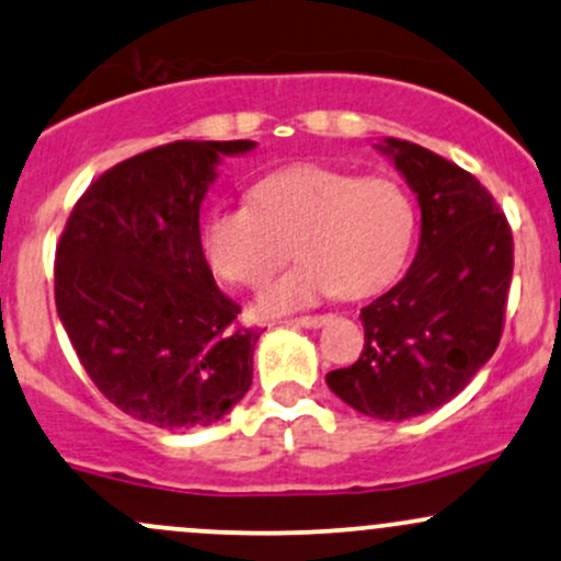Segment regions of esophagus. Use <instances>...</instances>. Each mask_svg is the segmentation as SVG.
<instances>
[{"label": "esophagus", "instance_id": "1", "mask_svg": "<svg viewBox=\"0 0 561 561\" xmlns=\"http://www.w3.org/2000/svg\"><path fill=\"white\" fill-rule=\"evenodd\" d=\"M330 322V317H322V313H317V317H298V319H290V324L295 328H309V330H317V328H324V324Z\"/></svg>", "mask_w": 561, "mask_h": 561}]
</instances>
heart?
Listing matches in <instances>:
<instances>
[{
  "label": "heart",
  "instance_id": "heart-1",
  "mask_svg": "<svg viewBox=\"0 0 561 561\" xmlns=\"http://www.w3.org/2000/svg\"><path fill=\"white\" fill-rule=\"evenodd\" d=\"M250 202L207 215L202 252L218 279L257 290L293 244L304 263L257 298L266 317L306 309L332 293H380L397 279L415 237L410 196L389 178L295 164L257 181Z\"/></svg>",
  "mask_w": 561,
  "mask_h": 561
}]
</instances>
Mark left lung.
<instances>
[{
  "mask_svg": "<svg viewBox=\"0 0 561 561\" xmlns=\"http://www.w3.org/2000/svg\"><path fill=\"white\" fill-rule=\"evenodd\" d=\"M421 207L408 274L359 313L365 348L328 373L335 397L378 421L426 415L458 397L495 354L514 271L506 215L471 172L439 153L383 138Z\"/></svg>",
  "mask_w": 561,
  "mask_h": 561,
  "instance_id": "8db88e82",
  "label": "left lung"
}]
</instances>
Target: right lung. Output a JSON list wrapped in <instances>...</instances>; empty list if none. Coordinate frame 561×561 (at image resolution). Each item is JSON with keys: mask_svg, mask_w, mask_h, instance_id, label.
<instances>
[{"mask_svg": "<svg viewBox=\"0 0 561 561\" xmlns=\"http://www.w3.org/2000/svg\"><path fill=\"white\" fill-rule=\"evenodd\" d=\"M255 140H175L103 172L55 252V306L111 404L157 428H202L252 383L261 330L239 324L202 252L199 207L224 157Z\"/></svg>", "mask_w": 561, "mask_h": 561, "instance_id": "obj_1", "label": "right lung"}]
</instances>
